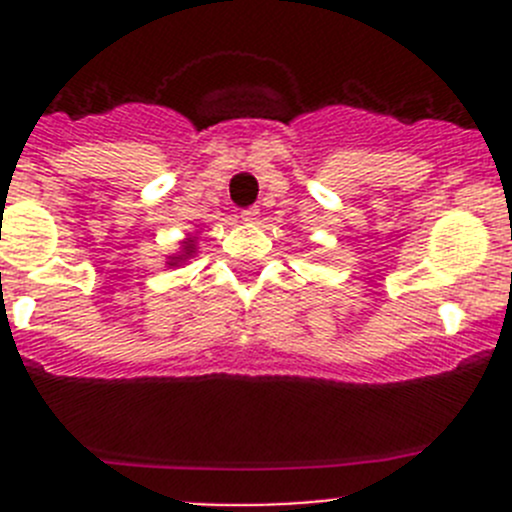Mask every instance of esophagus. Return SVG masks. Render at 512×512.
Instances as JSON below:
<instances>
[{
  "mask_svg": "<svg viewBox=\"0 0 512 512\" xmlns=\"http://www.w3.org/2000/svg\"><path fill=\"white\" fill-rule=\"evenodd\" d=\"M240 218H242V223H247V225H255L257 220H260V210H257V208H247V210H242V213H240Z\"/></svg>",
  "mask_w": 512,
  "mask_h": 512,
  "instance_id": "34e87169",
  "label": "esophagus"
}]
</instances>
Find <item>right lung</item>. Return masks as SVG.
<instances>
[{
  "mask_svg": "<svg viewBox=\"0 0 512 512\" xmlns=\"http://www.w3.org/2000/svg\"><path fill=\"white\" fill-rule=\"evenodd\" d=\"M195 255H198V237H195V235H185L183 240H180L178 252L168 255V260H165V267L188 265V262L193 260Z\"/></svg>",
  "mask_w": 512,
  "mask_h": 512,
  "instance_id": "1",
  "label": "right lung"
}]
</instances>
